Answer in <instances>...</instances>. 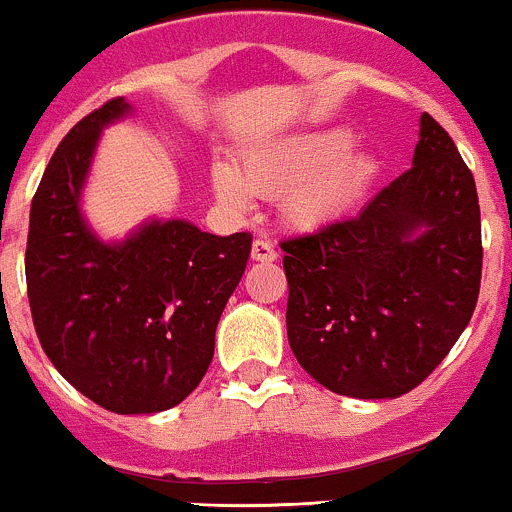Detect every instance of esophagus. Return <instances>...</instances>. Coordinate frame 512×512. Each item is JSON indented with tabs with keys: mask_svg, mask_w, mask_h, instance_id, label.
<instances>
[{
	"mask_svg": "<svg viewBox=\"0 0 512 512\" xmlns=\"http://www.w3.org/2000/svg\"><path fill=\"white\" fill-rule=\"evenodd\" d=\"M251 256H254V261H263V263H271L276 261L278 254H276V246L271 244V241L266 239H256L254 246H251Z\"/></svg>",
	"mask_w": 512,
	"mask_h": 512,
	"instance_id": "1",
	"label": "esophagus"
}]
</instances>
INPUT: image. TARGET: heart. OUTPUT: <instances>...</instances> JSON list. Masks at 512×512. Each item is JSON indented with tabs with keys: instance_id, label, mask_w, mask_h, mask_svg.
<instances>
[{
	"instance_id": "1",
	"label": "heart",
	"mask_w": 512,
	"mask_h": 512,
	"mask_svg": "<svg viewBox=\"0 0 512 512\" xmlns=\"http://www.w3.org/2000/svg\"><path fill=\"white\" fill-rule=\"evenodd\" d=\"M346 126L303 131L251 149L236 171L216 164L214 189L224 204L246 209L251 194H283V216L298 229H318L351 211L381 174V156L356 146Z\"/></svg>"
}]
</instances>
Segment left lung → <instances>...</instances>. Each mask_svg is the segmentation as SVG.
<instances>
[{
    "label": "left lung",
    "instance_id": "left-lung-1",
    "mask_svg": "<svg viewBox=\"0 0 512 512\" xmlns=\"http://www.w3.org/2000/svg\"><path fill=\"white\" fill-rule=\"evenodd\" d=\"M281 249L288 343L303 371L338 396L398 398L448 356L478 303L475 179L423 114L411 169L358 216Z\"/></svg>",
    "mask_w": 512,
    "mask_h": 512
}]
</instances>
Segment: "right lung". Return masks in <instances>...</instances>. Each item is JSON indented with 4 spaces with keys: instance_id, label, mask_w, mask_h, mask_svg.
Listing matches in <instances>:
<instances>
[{
    "instance_id": "obj_1",
    "label": "right lung",
    "mask_w": 512,
    "mask_h": 512,
    "mask_svg": "<svg viewBox=\"0 0 512 512\" xmlns=\"http://www.w3.org/2000/svg\"><path fill=\"white\" fill-rule=\"evenodd\" d=\"M126 111L116 96L64 136L32 199L24 256L47 358L89 401L121 416L174 408L199 386L251 254L246 231L214 236L189 221H151L114 246L86 229L79 191L96 139Z\"/></svg>"
}]
</instances>
